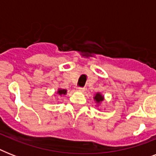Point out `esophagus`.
Returning a JSON list of instances; mask_svg holds the SVG:
<instances>
[{
  "instance_id": "obj_1",
  "label": "esophagus",
  "mask_w": 156,
  "mask_h": 156,
  "mask_svg": "<svg viewBox=\"0 0 156 156\" xmlns=\"http://www.w3.org/2000/svg\"><path fill=\"white\" fill-rule=\"evenodd\" d=\"M76 90H77V91H78V92H81L83 93L85 91V89L83 87H78L76 88Z\"/></svg>"
}]
</instances>
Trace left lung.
<instances>
[{
    "label": "left lung",
    "instance_id": "obj_1",
    "mask_svg": "<svg viewBox=\"0 0 156 156\" xmlns=\"http://www.w3.org/2000/svg\"><path fill=\"white\" fill-rule=\"evenodd\" d=\"M94 100H95V102L97 103V104H100V103L102 102L103 100H104V96H103L100 93H96V95H95V97H94Z\"/></svg>",
    "mask_w": 156,
    "mask_h": 156
}]
</instances>
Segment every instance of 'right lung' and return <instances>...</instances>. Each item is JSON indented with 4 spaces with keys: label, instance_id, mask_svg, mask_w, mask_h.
<instances>
[{
    "label": "right lung",
    "instance_id": "add662e5",
    "mask_svg": "<svg viewBox=\"0 0 156 156\" xmlns=\"http://www.w3.org/2000/svg\"><path fill=\"white\" fill-rule=\"evenodd\" d=\"M66 93H67V90H66V89H58V90H57V94L60 95H66Z\"/></svg>",
    "mask_w": 156,
    "mask_h": 156
}]
</instances>
